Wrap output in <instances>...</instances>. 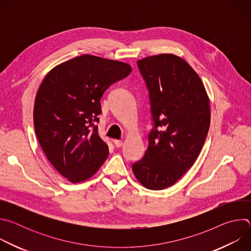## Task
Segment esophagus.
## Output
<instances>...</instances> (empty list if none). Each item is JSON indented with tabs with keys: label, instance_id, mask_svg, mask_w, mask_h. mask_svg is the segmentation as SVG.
<instances>
[{
	"label": "esophagus",
	"instance_id": "1",
	"mask_svg": "<svg viewBox=\"0 0 251 251\" xmlns=\"http://www.w3.org/2000/svg\"><path fill=\"white\" fill-rule=\"evenodd\" d=\"M113 142H114V144H115V146L117 148H119V147H121L123 145V142L121 140H113Z\"/></svg>",
	"mask_w": 251,
	"mask_h": 251
}]
</instances>
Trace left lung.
Listing matches in <instances>:
<instances>
[{"label": "left lung", "mask_w": 251, "mask_h": 251, "mask_svg": "<svg viewBox=\"0 0 251 251\" xmlns=\"http://www.w3.org/2000/svg\"><path fill=\"white\" fill-rule=\"evenodd\" d=\"M137 64L149 90L154 128L132 171L141 185L158 191L180 180L198 159L210 124L209 99L198 74L180 56L163 53Z\"/></svg>", "instance_id": "obj_1"}]
</instances>
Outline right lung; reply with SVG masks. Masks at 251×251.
Instances as JSON below:
<instances>
[{"label":"right lung","mask_w":251,"mask_h":251,"mask_svg":"<svg viewBox=\"0 0 251 251\" xmlns=\"http://www.w3.org/2000/svg\"><path fill=\"white\" fill-rule=\"evenodd\" d=\"M130 64L83 54L53 67L35 96L33 125L48 160L71 183L88 180L109 151L99 137L100 99L128 76Z\"/></svg>","instance_id":"add662e5"}]
</instances>
